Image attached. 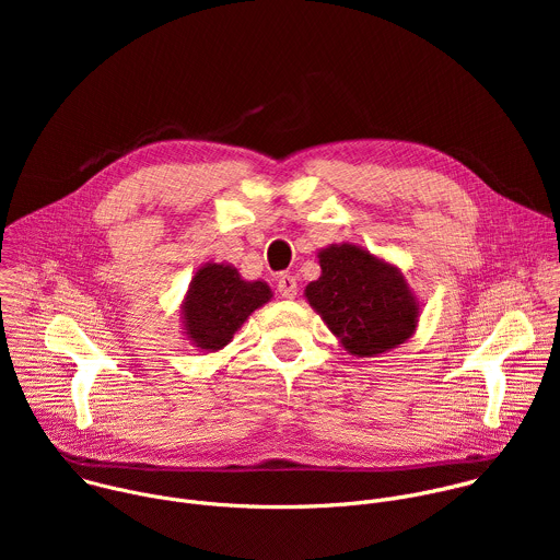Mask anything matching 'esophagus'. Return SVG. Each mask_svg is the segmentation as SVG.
Instances as JSON below:
<instances>
[{
  "mask_svg": "<svg viewBox=\"0 0 560 560\" xmlns=\"http://www.w3.org/2000/svg\"><path fill=\"white\" fill-rule=\"evenodd\" d=\"M296 277L294 275H279L277 279V290L283 299H294L296 296Z\"/></svg>",
  "mask_w": 560,
  "mask_h": 560,
  "instance_id": "34e87169",
  "label": "esophagus"
}]
</instances>
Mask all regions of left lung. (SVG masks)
<instances>
[{"instance_id":"obj_1","label":"left lung","mask_w":560,"mask_h":560,"mask_svg":"<svg viewBox=\"0 0 560 560\" xmlns=\"http://www.w3.org/2000/svg\"><path fill=\"white\" fill-rule=\"evenodd\" d=\"M316 257L322 277L303 294L350 354L378 357L415 335L421 307L396 266L354 244H332Z\"/></svg>"}]
</instances>
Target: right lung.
<instances>
[{"mask_svg":"<svg viewBox=\"0 0 560 560\" xmlns=\"http://www.w3.org/2000/svg\"><path fill=\"white\" fill-rule=\"evenodd\" d=\"M270 299L266 281H246L230 264H206L195 272L182 305L184 335L195 348L217 352Z\"/></svg>","mask_w":560,"mask_h":560,"instance_id":"add662e5","label":"right lung"}]
</instances>
